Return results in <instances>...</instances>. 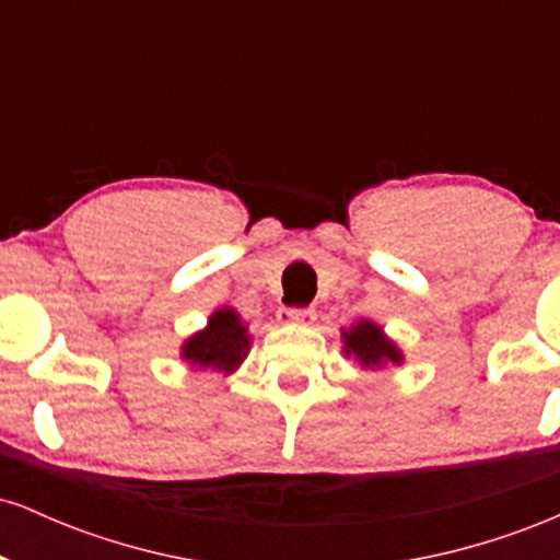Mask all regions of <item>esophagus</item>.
Masks as SVG:
<instances>
[{"label": "esophagus", "mask_w": 560, "mask_h": 560, "mask_svg": "<svg viewBox=\"0 0 560 560\" xmlns=\"http://www.w3.org/2000/svg\"><path fill=\"white\" fill-rule=\"evenodd\" d=\"M316 311L313 307H281L279 320L281 324H298V326H313L316 324Z\"/></svg>", "instance_id": "34e87169"}]
</instances>
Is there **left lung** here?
I'll return each mask as SVG.
<instances>
[{"label": "left lung", "mask_w": 560, "mask_h": 560, "mask_svg": "<svg viewBox=\"0 0 560 560\" xmlns=\"http://www.w3.org/2000/svg\"><path fill=\"white\" fill-rule=\"evenodd\" d=\"M339 334H342L345 358H352L363 371H382L389 365H402L405 361L402 347L387 337L384 326H378L376 320H352Z\"/></svg>", "instance_id": "8db88e82"}]
</instances>
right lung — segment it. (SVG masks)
<instances>
[{
    "instance_id": "1",
    "label": "right lung",
    "mask_w": 560,
    "mask_h": 560,
    "mask_svg": "<svg viewBox=\"0 0 560 560\" xmlns=\"http://www.w3.org/2000/svg\"><path fill=\"white\" fill-rule=\"evenodd\" d=\"M253 347V334L244 324L236 307L221 305L208 316L205 329L184 339L178 347V358L197 371H215V374H234Z\"/></svg>"
}]
</instances>
